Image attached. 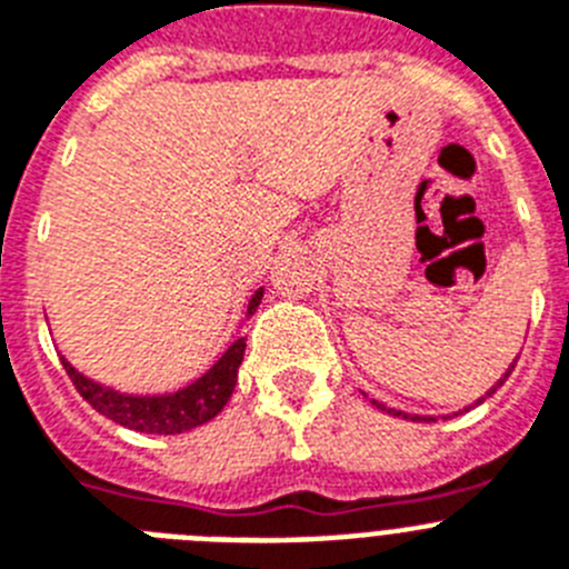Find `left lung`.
I'll list each match as a JSON object with an SVG mask.
<instances>
[{"label":"left lung","mask_w":569,"mask_h":569,"mask_svg":"<svg viewBox=\"0 0 569 569\" xmlns=\"http://www.w3.org/2000/svg\"><path fill=\"white\" fill-rule=\"evenodd\" d=\"M512 367H516V361H512V365H510V370H507V373H505V376H501V379H499V381H496V385H492V387H490V390H487V396H492V393H496V390H499V387H501V385H505V381H507V376H510V373H512ZM487 396H481V399H479V401H485V399H487ZM479 401H476V405H479ZM373 405H376V407H381V410H385V405H379V401H373ZM387 413H393V416H401V419H407V416H405V413H399V410H387ZM413 419H419V416H413Z\"/></svg>","instance_id":"obj_1"}]
</instances>
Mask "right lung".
<instances>
[{"label": "right lung", "mask_w": 569, "mask_h": 569, "mask_svg": "<svg viewBox=\"0 0 569 569\" xmlns=\"http://www.w3.org/2000/svg\"><path fill=\"white\" fill-rule=\"evenodd\" d=\"M259 301L261 290L250 299L248 316L256 313ZM241 356H244V339H236L233 345L224 350L222 359L216 361L202 379H196L193 385H188L184 390L170 396L116 393L110 387L97 385V381H90L88 376H82L79 370H73L64 359L62 365L64 373L70 376L73 387L79 390V396H82L93 410H99L102 416L113 419L116 425L139 430V433L173 436L204 425V421L213 419V416L228 405L230 393H233L236 387V376H239Z\"/></svg>", "instance_id": "obj_1"}]
</instances>
